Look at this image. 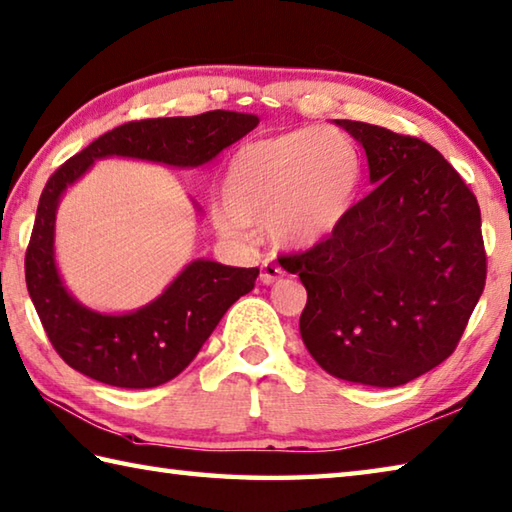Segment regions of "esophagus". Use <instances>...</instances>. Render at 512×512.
<instances>
[{"mask_svg":"<svg viewBox=\"0 0 512 512\" xmlns=\"http://www.w3.org/2000/svg\"><path fill=\"white\" fill-rule=\"evenodd\" d=\"M282 277H284V270L279 268L275 262H264L262 264V273H259V279H262V284H275Z\"/></svg>","mask_w":512,"mask_h":512,"instance_id":"34e87169","label":"esophagus"}]
</instances>
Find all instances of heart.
Wrapping results in <instances>:
<instances>
[{"instance_id":"obj_1","label":"heart","mask_w":512,"mask_h":512,"mask_svg":"<svg viewBox=\"0 0 512 512\" xmlns=\"http://www.w3.org/2000/svg\"><path fill=\"white\" fill-rule=\"evenodd\" d=\"M359 179L357 146L339 128H297L257 139L228 162L213 222L230 239H244L250 224L264 222L279 248H313L353 213Z\"/></svg>"}]
</instances>
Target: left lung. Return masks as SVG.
I'll list each match as a JSON object with an SVG mask.
<instances>
[{
  "mask_svg": "<svg viewBox=\"0 0 512 512\" xmlns=\"http://www.w3.org/2000/svg\"><path fill=\"white\" fill-rule=\"evenodd\" d=\"M362 144L375 188L344 226L286 257L308 302V353L353 384L395 388L453 355L484 293L482 213L457 170L422 139L337 119Z\"/></svg>",
  "mask_w": 512,
  "mask_h": 512,
  "instance_id": "1",
  "label": "left lung"
}]
</instances>
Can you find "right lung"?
Instances as JSON below:
<instances>
[{"mask_svg": "<svg viewBox=\"0 0 512 512\" xmlns=\"http://www.w3.org/2000/svg\"><path fill=\"white\" fill-rule=\"evenodd\" d=\"M257 124V115L233 110L128 122L50 175L26 248V286L50 344L70 368L117 388L170 382L193 362L226 310L253 290L259 268L195 259L150 304L124 315L97 313L68 293L55 264V215L64 190L95 159L113 155L177 168L204 166Z\"/></svg>", "mask_w": 512, "mask_h": 512, "instance_id": "1", "label": "right lung"}]
</instances>
